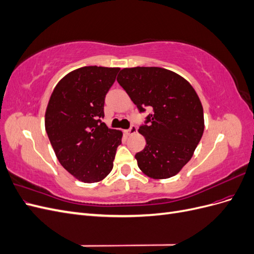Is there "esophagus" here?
Wrapping results in <instances>:
<instances>
[{
    "label": "esophagus",
    "instance_id": "obj_1",
    "mask_svg": "<svg viewBox=\"0 0 254 254\" xmlns=\"http://www.w3.org/2000/svg\"><path fill=\"white\" fill-rule=\"evenodd\" d=\"M136 131H137V129H136V127L132 125L131 127H130V128H129V129L125 130V131H124V133H125L126 135H132V134L136 133Z\"/></svg>",
    "mask_w": 254,
    "mask_h": 254
}]
</instances>
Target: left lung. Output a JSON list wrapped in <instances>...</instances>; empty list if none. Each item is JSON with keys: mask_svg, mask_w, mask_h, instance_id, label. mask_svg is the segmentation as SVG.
<instances>
[{"mask_svg": "<svg viewBox=\"0 0 254 254\" xmlns=\"http://www.w3.org/2000/svg\"><path fill=\"white\" fill-rule=\"evenodd\" d=\"M117 80L140 112L146 107L152 111L139 128L146 146L135 155L137 166L152 179L177 175L193 157L204 130L196 91L182 76L158 66L125 67Z\"/></svg>", "mask_w": 254, "mask_h": 254, "instance_id": "1", "label": "left lung"}]
</instances>
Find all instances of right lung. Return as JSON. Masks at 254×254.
I'll return each mask as SVG.
<instances>
[{
	"mask_svg": "<svg viewBox=\"0 0 254 254\" xmlns=\"http://www.w3.org/2000/svg\"><path fill=\"white\" fill-rule=\"evenodd\" d=\"M119 71L90 65L70 72L54 89L45 111V130L58 161L84 183L109 175L122 143L123 132L101 121L106 94Z\"/></svg>",
	"mask_w": 254,
	"mask_h": 254,
	"instance_id": "right-lung-1",
	"label": "right lung"
}]
</instances>
